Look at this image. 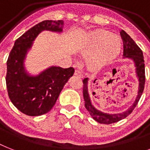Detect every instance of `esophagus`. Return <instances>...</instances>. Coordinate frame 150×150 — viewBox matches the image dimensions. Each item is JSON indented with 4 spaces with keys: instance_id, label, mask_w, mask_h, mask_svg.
<instances>
[{
    "instance_id": "esophagus-1",
    "label": "esophagus",
    "mask_w": 150,
    "mask_h": 150,
    "mask_svg": "<svg viewBox=\"0 0 150 150\" xmlns=\"http://www.w3.org/2000/svg\"><path fill=\"white\" fill-rule=\"evenodd\" d=\"M75 75H76V76H78V77H79V78L83 77V75H82V71H81L80 70H75Z\"/></svg>"
}]
</instances>
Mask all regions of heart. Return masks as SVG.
Here are the masks:
<instances>
[{"instance_id":"1","label":"heart","mask_w":150,"mask_h":150,"mask_svg":"<svg viewBox=\"0 0 150 150\" xmlns=\"http://www.w3.org/2000/svg\"><path fill=\"white\" fill-rule=\"evenodd\" d=\"M121 49V40L111 33L97 29L89 33L79 48L80 54L89 55L87 65L93 71H100L109 65Z\"/></svg>"}]
</instances>
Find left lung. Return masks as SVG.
<instances>
[{
	"instance_id": "obj_1",
	"label": "left lung",
	"mask_w": 150,
	"mask_h": 150,
	"mask_svg": "<svg viewBox=\"0 0 150 150\" xmlns=\"http://www.w3.org/2000/svg\"><path fill=\"white\" fill-rule=\"evenodd\" d=\"M121 39L123 40V58H128L132 60L134 62V65L135 67V74L139 79V88H138V94L135 98V102L128 108L127 110L119 113V114H107L103 113L97 110L93 105L92 104L90 95L88 91V82L89 79L85 78L82 80L83 82V97L85 100V107L89 111V114L96 121L100 124H109L115 123L121 121L122 119L125 118L126 117L132 112V110L136 107L140 97L143 93L145 86V64L143 54L138 45L135 43V41L131 38L130 36L127 34V33L121 29L120 31ZM95 82V81H94Z\"/></svg>"
}]
</instances>
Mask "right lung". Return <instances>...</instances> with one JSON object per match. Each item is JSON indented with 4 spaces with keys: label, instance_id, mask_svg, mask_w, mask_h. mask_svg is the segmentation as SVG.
<instances>
[{
    "label": "right lung",
    "instance_id": "add662e5",
    "mask_svg": "<svg viewBox=\"0 0 150 150\" xmlns=\"http://www.w3.org/2000/svg\"><path fill=\"white\" fill-rule=\"evenodd\" d=\"M64 21L45 20L16 40L7 61L6 85L8 96L16 108L29 116H40L54 107L60 93L75 72L73 68L51 66L37 75L25 68V60L34 40L43 31L61 33Z\"/></svg>",
    "mask_w": 150,
    "mask_h": 150
}]
</instances>
